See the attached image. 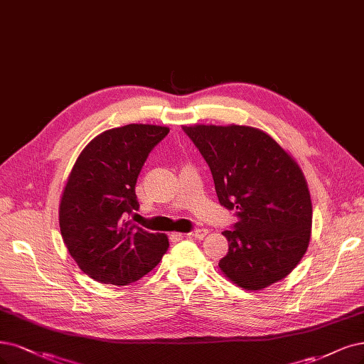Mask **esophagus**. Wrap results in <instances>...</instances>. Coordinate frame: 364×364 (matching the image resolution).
Returning a JSON list of instances; mask_svg holds the SVG:
<instances>
[{
	"mask_svg": "<svg viewBox=\"0 0 364 364\" xmlns=\"http://www.w3.org/2000/svg\"><path fill=\"white\" fill-rule=\"evenodd\" d=\"M188 235H190L191 237H196V240H203V237L208 235V230L206 229H196Z\"/></svg>",
	"mask_w": 364,
	"mask_h": 364,
	"instance_id": "1",
	"label": "esophagus"
}]
</instances>
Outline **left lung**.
Listing matches in <instances>:
<instances>
[{
	"label": "left lung",
	"mask_w": 364,
	"mask_h": 364,
	"mask_svg": "<svg viewBox=\"0 0 364 364\" xmlns=\"http://www.w3.org/2000/svg\"><path fill=\"white\" fill-rule=\"evenodd\" d=\"M205 158L221 206L237 223L223 235L218 267L248 291L284 279L304 256L311 229L310 193L296 162L269 135L250 127H183Z\"/></svg>",
	"instance_id": "1"
}]
</instances>
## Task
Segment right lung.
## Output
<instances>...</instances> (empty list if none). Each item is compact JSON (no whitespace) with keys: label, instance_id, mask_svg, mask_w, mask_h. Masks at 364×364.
I'll use <instances>...</instances> for the list:
<instances>
[{"label":"right lung","instance_id":"obj_1","mask_svg":"<svg viewBox=\"0 0 364 364\" xmlns=\"http://www.w3.org/2000/svg\"><path fill=\"white\" fill-rule=\"evenodd\" d=\"M168 128L127 124L92 140L69 174L60 202V230L70 256L89 277L123 286L152 271L168 248L129 215L139 210L136 178Z\"/></svg>","mask_w":364,"mask_h":364}]
</instances>
